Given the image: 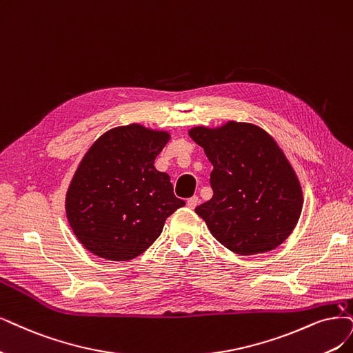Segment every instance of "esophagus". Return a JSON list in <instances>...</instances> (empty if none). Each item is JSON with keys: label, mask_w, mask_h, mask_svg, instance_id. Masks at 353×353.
I'll return each instance as SVG.
<instances>
[{"label": "esophagus", "mask_w": 353, "mask_h": 353, "mask_svg": "<svg viewBox=\"0 0 353 353\" xmlns=\"http://www.w3.org/2000/svg\"><path fill=\"white\" fill-rule=\"evenodd\" d=\"M199 205V198L198 196H193L190 199H188V208H190V210H194Z\"/></svg>", "instance_id": "obj_1"}]
</instances>
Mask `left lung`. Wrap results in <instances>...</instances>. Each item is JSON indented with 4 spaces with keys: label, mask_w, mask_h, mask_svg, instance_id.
Segmentation results:
<instances>
[{
    "label": "left lung",
    "mask_w": 353,
    "mask_h": 353,
    "mask_svg": "<svg viewBox=\"0 0 353 353\" xmlns=\"http://www.w3.org/2000/svg\"><path fill=\"white\" fill-rule=\"evenodd\" d=\"M189 137L214 165V196L194 212L232 253L275 250L291 236L304 203L301 183L278 142L260 126L237 121L193 126Z\"/></svg>",
    "instance_id": "8db88e82"
}]
</instances>
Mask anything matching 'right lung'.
<instances>
[{
	"instance_id": "add662e5",
	"label": "right lung",
	"mask_w": 353,
	"mask_h": 353,
	"mask_svg": "<svg viewBox=\"0 0 353 353\" xmlns=\"http://www.w3.org/2000/svg\"><path fill=\"white\" fill-rule=\"evenodd\" d=\"M172 135L141 123L100 135L78 164L65 212L84 249L128 262L160 237L165 219L186 202L174 196L170 176L154 167Z\"/></svg>"
}]
</instances>
